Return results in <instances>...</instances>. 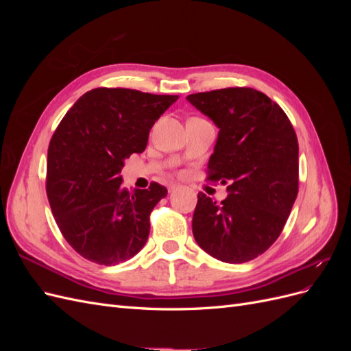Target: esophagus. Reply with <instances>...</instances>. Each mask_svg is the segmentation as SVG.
I'll return each instance as SVG.
<instances>
[{
	"label": "esophagus",
	"mask_w": 351,
	"mask_h": 351,
	"mask_svg": "<svg viewBox=\"0 0 351 351\" xmlns=\"http://www.w3.org/2000/svg\"><path fill=\"white\" fill-rule=\"evenodd\" d=\"M178 187H180L178 184H171V186L168 187V192H169V193H173V192H176V190H177Z\"/></svg>",
	"instance_id": "esophagus-1"
}]
</instances>
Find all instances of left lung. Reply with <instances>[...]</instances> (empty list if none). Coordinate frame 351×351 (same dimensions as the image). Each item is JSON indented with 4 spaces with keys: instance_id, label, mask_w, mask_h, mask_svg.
Here are the masks:
<instances>
[{
    "instance_id": "1",
    "label": "left lung",
    "mask_w": 351,
    "mask_h": 351,
    "mask_svg": "<svg viewBox=\"0 0 351 351\" xmlns=\"http://www.w3.org/2000/svg\"><path fill=\"white\" fill-rule=\"evenodd\" d=\"M186 99L219 129L208 178L228 183L221 202L197 195L195 240L218 261H252L278 239L297 197L299 143L293 125L278 104L252 88Z\"/></svg>"
}]
</instances>
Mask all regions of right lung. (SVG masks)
I'll return each instance as SVG.
<instances>
[{
	"instance_id": "obj_1",
	"label": "right lung",
	"mask_w": 351,
	"mask_h": 351,
	"mask_svg": "<svg viewBox=\"0 0 351 351\" xmlns=\"http://www.w3.org/2000/svg\"><path fill=\"white\" fill-rule=\"evenodd\" d=\"M178 99L133 89L98 88L74 102L48 147L47 195L70 246L84 259L117 265L149 236V215L167 189L127 190L124 159L142 154L155 121Z\"/></svg>"
}]
</instances>
